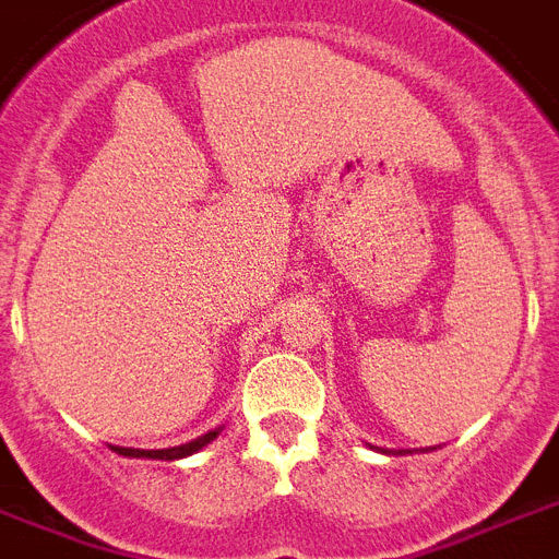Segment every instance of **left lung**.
I'll use <instances>...</instances> for the list:
<instances>
[{
	"instance_id": "1",
	"label": "left lung",
	"mask_w": 559,
	"mask_h": 559,
	"mask_svg": "<svg viewBox=\"0 0 559 559\" xmlns=\"http://www.w3.org/2000/svg\"><path fill=\"white\" fill-rule=\"evenodd\" d=\"M370 448L379 453H388V456H405V453H411V451H384V448H376V444H370Z\"/></svg>"
}]
</instances>
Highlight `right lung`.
Wrapping results in <instances>:
<instances>
[{"instance_id":"obj_1","label":"right lung","mask_w":559,"mask_h":559,"mask_svg":"<svg viewBox=\"0 0 559 559\" xmlns=\"http://www.w3.org/2000/svg\"><path fill=\"white\" fill-rule=\"evenodd\" d=\"M224 430V425L215 430H209V433H203V437L192 439V442L186 444H175V448H160V451H140V448H117V444H111V451L120 453V456H131V460H183V456H192V453H198L201 448H206L212 439H217V433Z\"/></svg>"}]
</instances>
